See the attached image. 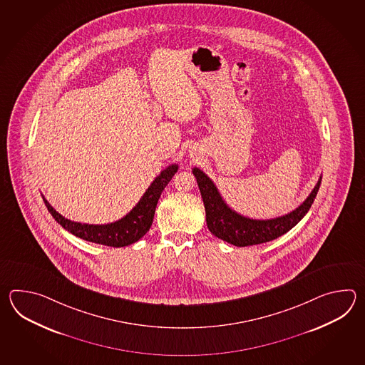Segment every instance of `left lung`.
Wrapping results in <instances>:
<instances>
[{
    "instance_id": "8db88e82",
    "label": "left lung",
    "mask_w": 365,
    "mask_h": 365,
    "mask_svg": "<svg viewBox=\"0 0 365 365\" xmlns=\"http://www.w3.org/2000/svg\"><path fill=\"white\" fill-rule=\"evenodd\" d=\"M193 175L201 192L210 232L235 247H249L267 242L294 228L309 211L322 180V178L318 179L308 198L294 211L283 217L258 220L242 217L235 210L230 209L217 192L215 184L200 168H193Z\"/></svg>"
}]
</instances>
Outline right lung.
Listing matches in <instances>:
<instances>
[{"label":"right lung","mask_w":365,"mask_h":365,"mask_svg":"<svg viewBox=\"0 0 365 365\" xmlns=\"http://www.w3.org/2000/svg\"><path fill=\"white\" fill-rule=\"evenodd\" d=\"M178 170L179 165L172 164L160 172V175L156 176L151 185L148 186L146 193L142 195L140 202L130 210V212L108 225H82L78 222H71L69 219L62 217L61 214H58L44 197L43 201L46 203L51 215L55 217L56 222L74 236L113 248L128 247L133 242L140 240V237H143L148 233L154 220L156 203L160 198V194Z\"/></svg>","instance_id":"add662e5"}]
</instances>
